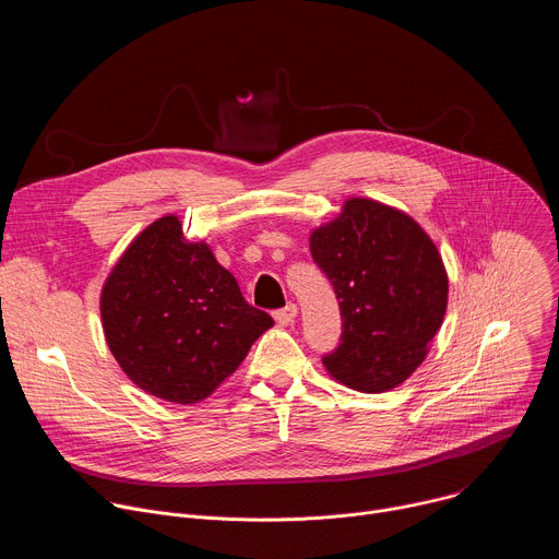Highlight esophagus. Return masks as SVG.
I'll use <instances>...</instances> for the list:
<instances>
[{
	"instance_id": "esophagus-1",
	"label": "esophagus",
	"mask_w": 559,
	"mask_h": 559,
	"mask_svg": "<svg viewBox=\"0 0 559 559\" xmlns=\"http://www.w3.org/2000/svg\"><path fill=\"white\" fill-rule=\"evenodd\" d=\"M296 313H298L296 305H294V302H287L283 309H276V311H274V321H276L281 328H287V325L294 323Z\"/></svg>"
}]
</instances>
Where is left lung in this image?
Returning <instances> with one entry per match:
<instances>
[{"mask_svg":"<svg viewBox=\"0 0 559 559\" xmlns=\"http://www.w3.org/2000/svg\"><path fill=\"white\" fill-rule=\"evenodd\" d=\"M316 265L332 281L343 336L328 373L362 393L403 384L427 358L449 298V276L429 234L403 210L352 197L309 234Z\"/></svg>","mask_w":559,"mask_h":559,"instance_id":"left-lung-1","label":"left lung"}]
</instances>
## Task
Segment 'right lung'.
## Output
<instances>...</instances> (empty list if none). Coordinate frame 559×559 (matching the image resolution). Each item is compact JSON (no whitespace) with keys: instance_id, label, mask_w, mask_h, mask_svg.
<instances>
[{"instance_id":"1","label":"right lung","mask_w":559,"mask_h":559,"mask_svg":"<svg viewBox=\"0 0 559 559\" xmlns=\"http://www.w3.org/2000/svg\"><path fill=\"white\" fill-rule=\"evenodd\" d=\"M99 309L123 373L177 405L205 401L274 325L246 302L205 241H188L177 214L134 236L104 283Z\"/></svg>"}]
</instances>
